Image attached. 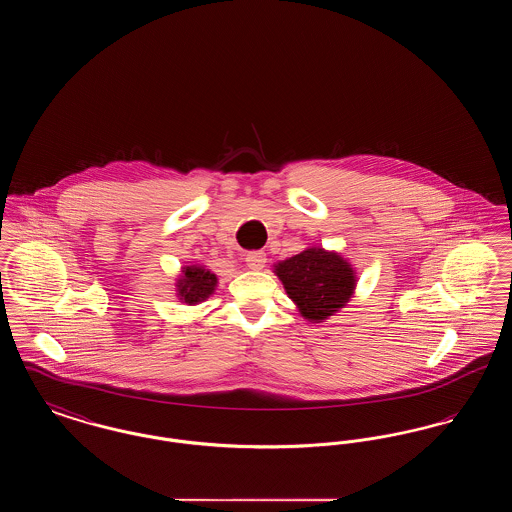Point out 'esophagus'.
Instances as JSON below:
<instances>
[{"mask_svg":"<svg viewBox=\"0 0 512 512\" xmlns=\"http://www.w3.org/2000/svg\"><path fill=\"white\" fill-rule=\"evenodd\" d=\"M267 263V255L263 251H249L245 255V265L253 270H259V268L265 267Z\"/></svg>","mask_w":512,"mask_h":512,"instance_id":"34e87169","label":"esophagus"}]
</instances>
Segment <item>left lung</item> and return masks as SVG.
<instances>
[{"mask_svg": "<svg viewBox=\"0 0 512 512\" xmlns=\"http://www.w3.org/2000/svg\"><path fill=\"white\" fill-rule=\"evenodd\" d=\"M288 297L301 317L324 322L347 305L355 292V270L336 251L307 247L299 255L274 265Z\"/></svg>", "mask_w": 512, "mask_h": 512, "instance_id": "8db88e82", "label": "left lung"}]
</instances>
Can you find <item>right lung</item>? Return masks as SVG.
<instances>
[{
    "mask_svg": "<svg viewBox=\"0 0 512 512\" xmlns=\"http://www.w3.org/2000/svg\"><path fill=\"white\" fill-rule=\"evenodd\" d=\"M217 282V274H213L209 268L190 265L182 268V276L176 282V295L182 299V303L197 305L215 292Z\"/></svg>",
    "mask_w": 512,
    "mask_h": 512,
    "instance_id": "right-lung-1",
    "label": "right lung"
}]
</instances>
